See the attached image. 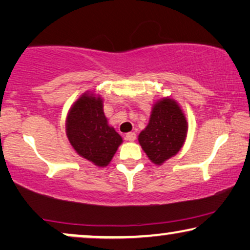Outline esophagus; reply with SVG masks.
Listing matches in <instances>:
<instances>
[{
    "instance_id": "esophagus-1",
    "label": "esophagus",
    "mask_w": 250,
    "mask_h": 250,
    "mask_svg": "<svg viewBox=\"0 0 250 250\" xmlns=\"http://www.w3.org/2000/svg\"><path fill=\"white\" fill-rule=\"evenodd\" d=\"M135 139H136V134H135L134 132H129V133H127V134L125 135L126 141L133 142V141H135Z\"/></svg>"
}]
</instances>
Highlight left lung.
<instances>
[{
  "mask_svg": "<svg viewBox=\"0 0 250 250\" xmlns=\"http://www.w3.org/2000/svg\"><path fill=\"white\" fill-rule=\"evenodd\" d=\"M187 117L181 105L165 97L152 105L149 123L139 134V143L155 165H163L184 146L188 135Z\"/></svg>",
  "mask_w": 250,
  "mask_h": 250,
  "instance_id": "left-lung-1",
  "label": "left lung"
}]
</instances>
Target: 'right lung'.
Segmentation results:
<instances>
[{
    "instance_id": "right-lung-1",
    "label": "right lung",
    "mask_w": 250,
    "mask_h": 250,
    "mask_svg": "<svg viewBox=\"0 0 250 250\" xmlns=\"http://www.w3.org/2000/svg\"><path fill=\"white\" fill-rule=\"evenodd\" d=\"M66 135L81 157L98 167L110 164L122 136L108 124L104 112V100L87 91L71 104L66 117Z\"/></svg>"
}]
</instances>
